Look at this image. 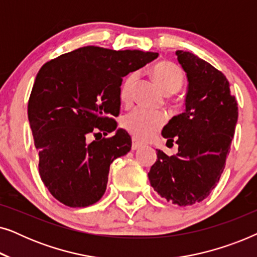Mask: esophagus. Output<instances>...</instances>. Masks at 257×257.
Listing matches in <instances>:
<instances>
[{
    "label": "esophagus",
    "mask_w": 257,
    "mask_h": 257,
    "mask_svg": "<svg viewBox=\"0 0 257 257\" xmlns=\"http://www.w3.org/2000/svg\"><path fill=\"white\" fill-rule=\"evenodd\" d=\"M142 146H143V144H142V143L137 142L136 139H132V150H133V151L140 149V147H142Z\"/></svg>",
    "instance_id": "34e87169"
}]
</instances>
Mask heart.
<instances>
[{"label":"heart","mask_w":257,"mask_h":257,"mask_svg":"<svg viewBox=\"0 0 257 257\" xmlns=\"http://www.w3.org/2000/svg\"><path fill=\"white\" fill-rule=\"evenodd\" d=\"M154 82L166 94H172L180 89L184 83V73L174 63L159 62L151 70ZM139 73L133 71L122 82L119 97L124 104H130L133 97V89L138 82ZM167 115L160 111H147L144 108H135L122 119V126L133 137L140 140H149L165 125Z\"/></svg>","instance_id":"b5f03b06"}]
</instances>
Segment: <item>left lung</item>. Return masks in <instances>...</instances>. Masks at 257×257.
<instances>
[{
  "label": "left lung",
  "mask_w": 257,
  "mask_h": 257,
  "mask_svg": "<svg viewBox=\"0 0 257 257\" xmlns=\"http://www.w3.org/2000/svg\"><path fill=\"white\" fill-rule=\"evenodd\" d=\"M175 55L188 80L186 108L168 121L161 135L167 142L175 140L178 153L168 157L157 150L149 179L161 198L191 206L206 199L220 180L238 110L222 72L188 51Z\"/></svg>",
  "instance_id": "1"
}]
</instances>
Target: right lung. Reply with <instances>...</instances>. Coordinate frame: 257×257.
I'll return each mask as SVG.
<instances>
[{
  "label": "right lung",
  "mask_w": 257,
  "mask_h": 257,
  "mask_svg": "<svg viewBox=\"0 0 257 257\" xmlns=\"http://www.w3.org/2000/svg\"><path fill=\"white\" fill-rule=\"evenodd\" d=\"M158 57L157 52L83 47L42 66L28 103L38 151V171L51 195L69 207H87L106 191L112 161L131 150L117 130L122 77ZM116 131L110 139L103 132Z\"/></svg>",
  "instance_id": "obj_1"
}]
</instances>
